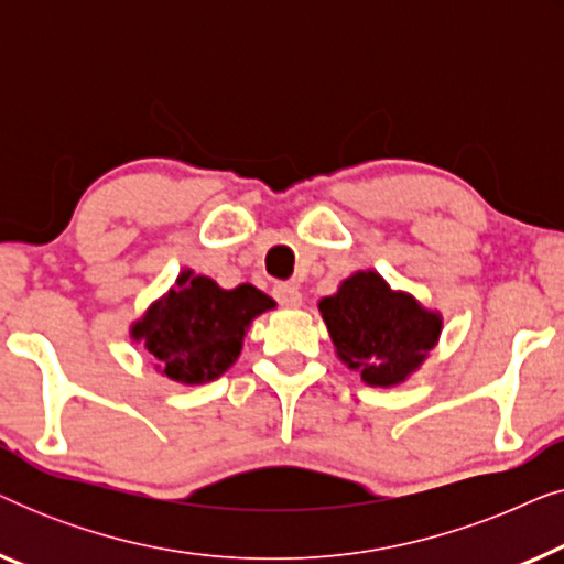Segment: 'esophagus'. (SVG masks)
<instances>
[{"mask_svg": "<svg viewBox=\"0 0 564 564\" xmlns=\"http://www.w3.org/2000/svg\"><path fill=\"white\" fill-rule=\"evenodd\" d=\"M272 295H274L276 303L284 305V307H297L300 303H303V295H300V290L290 282H276L272 288Z\"/></svg>", "mask_w": 564, "mask_h": 564, "instance_id": "obj_1", "label": "esophagus"}]
</instances>
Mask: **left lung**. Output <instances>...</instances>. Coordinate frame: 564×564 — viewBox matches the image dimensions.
I'll list each match as a JSON object with an SVG mask.
<instances>
[{"mask_svg": "<svg viewBox=\"0 0 564 564\" xmlns=\"http://www.w3.org/2000/svg\"><path fill=\"white\" fill-rule=\"evenodd\" d=\"M338 359L359 369L367 384L403 382L421 367L442 334V315L405 292L390 290L377 272H357L336 295L321 300Z\"/></svg>", "mask_w": 564, "mask_h": 564, "instance_id": "left-lung-1", "label": "left lung"}]
</instances>
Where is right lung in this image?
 Masks as SVG:
<instances>
[{"label": "right lung", "mask_w": 564, "mask_h": 564, "mask_svg": "<svg viewBox=\"0 0 564 564\" xmlns=\"http://www.w3.org/2000/svg\"><path fill=\"white\" fill-rule=\"evenodd\" d=\"M272 307L274 300L253 284L223 290L210 276L182 272L176 288L153 303L130 334L169 380L205 384L234 365L246 328Z\"/></svg>", "instance_id": "obj_1"}]
</instances>
